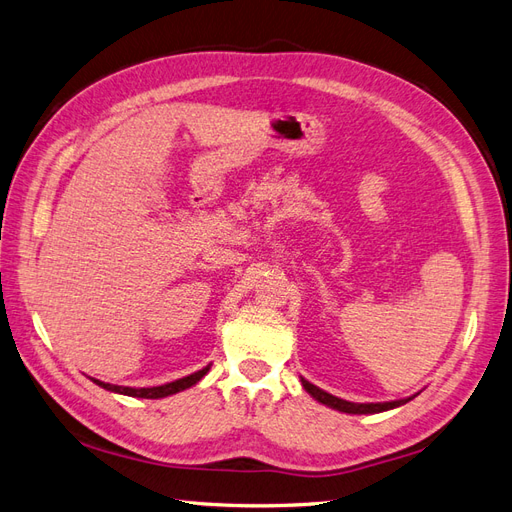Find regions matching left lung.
<instances>
[{
  "label": "left lung",
  "instance_id": "obj_1",
  "mask_svg": "<svg viewBox=\"0 0 512 512\" xmlns=\"http://www.w3.org/2000/svg\"><path fill=\"white\" fill-rule=\"evenodd\" d=\"M301 384L303 389L312 395L316 401H320V404L329 406L333 410H339V412H346V414H378V412H386V410H393V408H399L408 404L412 397H406V399H397V401H380V404H352V401H346V399H339L327 391L318 389V386H314L312 382H307L305 378H301Z\"/></svg>",
  "mask_w": 512,
  "mask_h": 512
}]
</instances>
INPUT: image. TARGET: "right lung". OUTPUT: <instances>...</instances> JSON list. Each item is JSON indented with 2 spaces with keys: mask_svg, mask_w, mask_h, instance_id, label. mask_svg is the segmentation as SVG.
<instances>
[{
  "mask_svg": "<svg viewBox=\"0 0 512 512\" xmlns=\"http://www.w3.org/2000/svg\"><path fill=\"white\" fill-rule=\"evenodd\" d=\"M211 369V365L203 367L194 371V374L185 376V378H179L175 382H168V384H162V386H149V389H132V386H119V384H108V382H102V380H94L98 386H102V389L106 391H113V393H119V395H128V397H141V399H160V397H168V395H175L179 391H185L190 389V386H194L200 378H203L207 371Z\"/></svg>",
  "mask_w": 512,
  "mask_h": 512,
  "instance_id": "1",
  "label": "right lung"
}]
</instances>
